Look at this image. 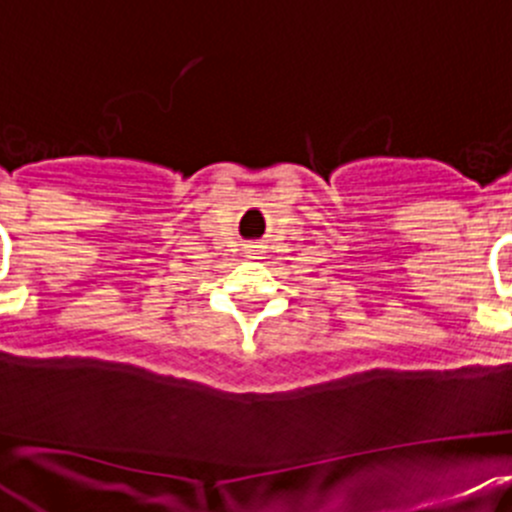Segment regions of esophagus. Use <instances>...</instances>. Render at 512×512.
<instances>
[{
	"label": "esophagus",
	"mask_w": 512,
	"mask_h": 512,
	"mask_svg": "<svg viewBox=\"0 0 512 512\" xmlns=\"http://www.w3.org/2000/svg\"><path fill=\"white\" fill-rule=\"evenodd\" d=\"M247 257H250V260H260L262 257V252H260V247L257 245H247Z\"/></svg>",
	"instance_id": "esophagus-1"
}]
</instances>
